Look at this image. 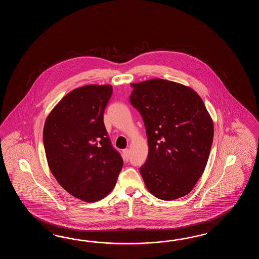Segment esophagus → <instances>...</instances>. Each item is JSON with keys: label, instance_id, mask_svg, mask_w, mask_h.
Instances as JSON below:
<instances>
[{"label": "esophagus", "instance_id": "esophagus-1", "mask_svg": "<svg viewBox=\"0 0 259 259\" xmlns=\"http://www.w3.org/2000/svg\"><path fill=\"white\" fill-rule=\"evenodd\" d=\"M123 158L126 162H127L130 159V150L128 149H126V150L123 151Z\"/></svg>", "mask_w": 259, "mask_h": 259}]
</instances>
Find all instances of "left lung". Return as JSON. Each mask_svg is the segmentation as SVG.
<instances>
[{"instance_id": "left-lung-1", "label": "left lung", "mask_w": 259, "mask_h": 259, "mask_svg": "<svg viewBox=\"0 0 259 259\" xmlns=\"http://www.w3.org/2000/svg\"><path fill=\"white\" fill-rule=\"evenodd\" d=\"M132 86L130 101L143 117L148 139L141 175L155 197L181 198L204 173L214 137L213 121L193 89L161 78Z\"/></svg>"}]
</instances>
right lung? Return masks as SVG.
<instances>
[{
  "label": "right lung",
  "instance_id": "add662e5",
  "mask_svg": "<svg viewBox=\"0 0 259 259\" xmlns=\"http://www.w3.org/2000/svg\"><path fill=\"white\" fill-rule=\"evenodd\" d=\"M110 85H87L66 94L50 113L44 144L50 169L67 193L86 202L104 198L123 166L104 124Z\"/></svg>",
  "mask_w": 259,
  "mask_h": 259
}]
</instances>
